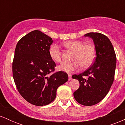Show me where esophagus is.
Returning <instances> with one entry per match:
<instances>
[{"mask_svg": "<svg viewBox=\"0 0 125 125\" xmlns=\"http://www.w3.org/2000/svg\"><path fill=\"white\" fill-rule=\"evenodd\" d=\"M68 77H69V81H71L72 80V75L71 74H68Z\"/></svg>", "mask_w": 125, "mask_h": 125, "instance_id": "obj_1", "label": "esophagus"}]
</instances>
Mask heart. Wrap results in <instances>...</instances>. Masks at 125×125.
<instances>
[{
	"mask_svg": "<svg viewBox=\"0 0 125 125\" xmlns=\"http://www.w3.org/2000/svg\"><path fill=\"white\" fill-rule=\"evenodd\" d=\"M67 49L73 52L71 63H64L58 67L59 71L71 73L77 71L82 66L87 68L94 62L96 56V51L92 44L84 43L80 41H70L63 43ZM49 54L52 61L57 63L62 61V52L58 44H52L49 49Z\"/></svg>",
	"mask_w": 125,
	"mask_h": 125,
	"instance_id": "1",
	"label": "heart"
}]
</instances>
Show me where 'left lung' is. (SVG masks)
Wrapping results in <instances>:
<instances>
[{
  "label": "left lung",
  "instance_id": "obj_1",
  "mask_svg": "<svg viewBox=\"0 0 125 125\" xmlns=\"http://www.w3.org/2000/svg\"><path fill=\"white\" fill-rule=\"evenodd\" d=\"M84 36L93 39L96 56L88 69L77 75L73 74L72 77L80 83L78 89L73 93L74 99L79 104L89 106L100 102L108 94L114 80L116 57L106 36L97 32Z\"/></svg>",
  "mask_w": 125,
  "mask_h": 125
}]
</instances>
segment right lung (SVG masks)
I'll list each match as a JSON object with an SVG mask.
<instances>
[{"label":"right lung","instance_id":"obj_1","mask_svg":"<svg viewBox=\"0 0 125 125\" xmlns=\"http://www.w3.org/2000/svg\"><path fill=\"white\" fill-rule=\"evenodd\" d=\"M53 41L35 30L17 43L12 64L13 77L19 92L30 104L42 106L52 102L60 86L68 81L66 72L54 71L56 63L49 49Z\"/></svg>","mask_w":125,"mask_h":125}]
</instances>
